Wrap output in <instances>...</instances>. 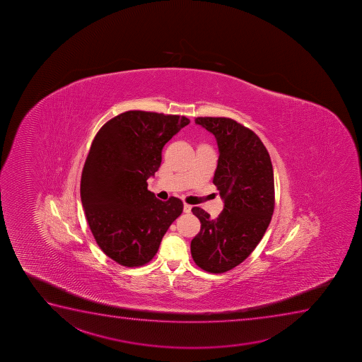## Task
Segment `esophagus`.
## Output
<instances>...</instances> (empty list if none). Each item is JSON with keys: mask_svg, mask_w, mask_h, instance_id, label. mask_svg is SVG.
I'll return each instance as SVG.
<instances>
[{"mask_svg": "<svg viewBox=\"0 0 362 362\" xmlns=\"http://www.w3.org/2000/svg\"><path fill=\"white\" fill-rule=\"evenodd\" d=\"M192 206L190 204H184L183 211L185 213H190L192 212Z\"/></svg>", "mask_w": 362, "mask_h": 362, "instance_id": "esophagus-1", "label": "esophagus"}]
</instances>
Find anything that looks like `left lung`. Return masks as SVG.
<instances>
[{"mask_svg":"<svg viewBox=\"0 0 362 362\" xmlns=\"http://www.w3.org/2000/svg\"><path fill=\"white\" fill-rule=\"evenodd\" d=\"M217 139L219 158L213 184L224 200L216 219L200 207V233L192 238V259L204 272L221 274L243 263L260 243L275 206L274 170L268 150L250 128L228 117H196Z\"/></svg>","mask_w":362,"mask_h":362,"instance_id":"left-lung-1","label":"left lung"}]
</instances>
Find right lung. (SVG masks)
<instances>
[{"label":"right lung","mask_w":362,"mask_h":362,"mask_svg":"<svg viewBox=\"0 0 362 362\" xmlns=\"http://www.w3.org/2000/svg\"><path fill=\"white\" fill-rule=\"evenodd\" d=\"M189 124L185 116L131 110L94 136L82 170V206L95 243L116 263H149L183 212L182 200H158L146 180L158 172L165 144Z\"/></svg>","instance_id":"1"}]
</instances>
